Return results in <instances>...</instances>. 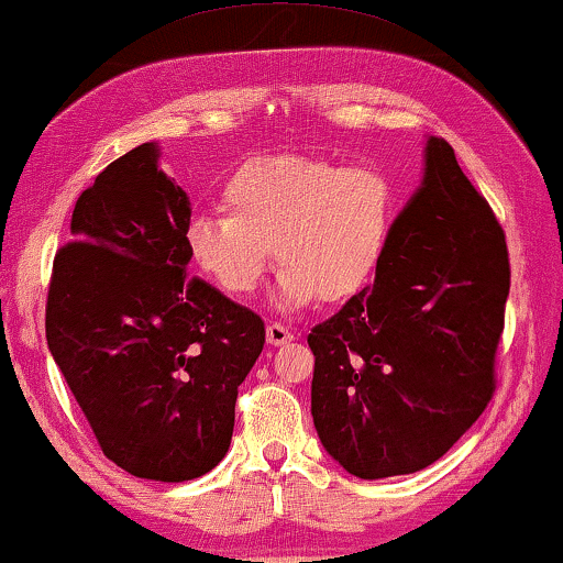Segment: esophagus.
<instances>
[{
    "label": "esophagus",
    "mask_w": 563,
    "mask_h": 563,
    "mask_svg": "<svg viewBox=\"0 0 563 563\" xmlns=\"http://www.w3.org/2000/svg\"><path fill=\"white\" fill-rule=\"evenodd\" d=\"M295 341V333L287 325H282V322H272V325L266 328V343L268 345H284Z\"/></svg>",
    "instance_id": "obj_1"
}]
</instances>
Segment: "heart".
Listing matches in <instances>:
<instances>
[{
	"label": "heart",
	"instance_id": "heart-1",
	"mask_svg": "<svg viewBox=\"0 0 563 563\" xmlns=\"http://www.w3.org/2000/svg\"><path fill=\"white\" fill-rule=\"evenodd\" d=\"M222 212L187 225L195 264L235 299L251 297L272 264L276 310L295 312L322 295L349 299L366 287L387 251L395 195L372 166H338L312 156L243 164L220 191Z\"/></svg>",
	"mask_w": 563,
	"mask_h": 563
}]
</instances>
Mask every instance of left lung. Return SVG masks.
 Listing matches in <instances>:
<instances>
[{
	"mask_svg": "<svg viewBox=\"0 0 563 563\" xmlns=\"http://www.w3.org/2000/svg\"><path fill=\"white\" fill-rule=\"evenodd\" d=\"M422 179L372 287L312 328V420L358 479L420 472L492 399L510 295L505 233L443 137H426Z\"/></svg>",
	"mask_w": 563,
	"mask_h": 563,
	"instance_id": "left-lung-1",
	"label": "left lung"
}]
</instances>
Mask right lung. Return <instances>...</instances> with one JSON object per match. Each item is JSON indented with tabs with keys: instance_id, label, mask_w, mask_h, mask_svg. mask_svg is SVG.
Masks as SVG:
<instances>
[{
	"instance_id": "1",
	"label": "right lung",
	"mask_w": 563,
	"mask_h": 563,
	"mask_svg": "<svg viewBox=\"0 0 563 563\" xmlns=\"http://www.w3.org/2000/svg\"><path fill=\"white\" fill-rule=\"evenodd\" d=\"M189 220L161 145L128 151L76 199L45 307L51 356L104 456L153 482L225 459L238 387L266 343L256 312L187 274Z\"/></svg>"
}]
</instances>
